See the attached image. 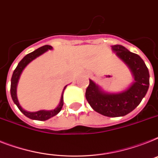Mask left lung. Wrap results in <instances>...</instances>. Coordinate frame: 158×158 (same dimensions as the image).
Masks as SVG:
<instances>
[{
  "instance_id": "obj_1",
  "label": "left lung",
  "mask_w": 158,
  "mask_h": 158,
  "mask_svg": "<svg viewBox=\"0 0 158 158\" xmlns=\"http://www.w3.org/2000/svg\"><path fill=\"white\" fill-rule=\"evenodd\" d=\"M116 55L130 68L135 82L127 89L118 93H107L89 79L85 97L93 110L104 116H125L136 108L148 92L149 73L143 59L120 44L112 46Z\"/></svg>"
}]
</instances>
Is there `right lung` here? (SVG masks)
I'll return each mask as SVG.
<instances>
[{"label": "right lung", "mask_w": 158, "mask_h": 158, "mask_svg": "<svg viewBox=\"0 0 158 158\" xmlns=\"http://www.w3.org/2000/svg\"><path fill=\"white\" fill-rule=\"evenodd\" d=\"M52 46L44 45L26 55L25 57L20 61V62L18 64L16 69H15L14 73H13L12 78H11L10 94H11V97H12L13 101H14L15 105L18 106V108L19 109V110H20L25 116H27V118H29L31 119L39 120V121H45V120H48L50 118H52V117L57 115V114L61 111V108H62V106H63V93L61 95L60 104H59L57 108H55L54 110H39V111H36V112H27V111L24 110L22 108L21 106L19 105V101H18V97H17V84H18L19 77L21 75V73L23 72V70L24 68L27 66L31 61H33L34 59H35L36 57H38L39 56L43 54L44 52H45L46 51H48V49H52ZM66 88V86L64 88V90H65V88Z\"/></svg>", "instance_id": "obj_1"}]
</instances>
